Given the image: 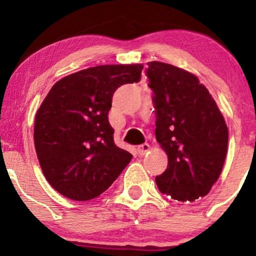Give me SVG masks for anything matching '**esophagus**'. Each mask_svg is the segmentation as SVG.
Instances as JSON below:
<instances>
[{"mask_svg": "<svg viewBox=\"0 0 256 256\" xmlns=\"http://www.w3.org/2000/svg\"><path fill=\"white\" fill-rule=\"evenodd\" d=\"M149 150H150V146H149L148 143H144V144L138 146V148H137L138 154H140V156H143V155H146V152H148Z\"/></svg>", "mask_w": 256, "mask_h": 256, "instance_id": "34e87169", "label": "esophagus"}]
</instances>
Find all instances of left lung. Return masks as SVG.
I'll return each mask as SVG.
<instances>
[{
  "instance_id": "8db88e82",
  "label": "left lung",
  "mask_w": 256,
  "mask_h": 256,
  "mask_svg": "<svg viewBox=\"0 0 256 256\" xmlns=\"http://www.w3.org/2000/svg\"><path fill=\"white\" fill-rule=\"evenodd\" d=\"M146 64L156 112L155 136L168 158L166 171L155 182L173 200L195 201L210 192L222 171L228 126L195 74L160 61Z\"/></svg>"
}]
</instances>
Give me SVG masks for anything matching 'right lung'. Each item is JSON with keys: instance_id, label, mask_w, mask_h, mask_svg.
<instances>
[{"instance_id": "1", "label": "right lung", "mask_w": 256, "mask_h": 256, "mask_svg": "<svg viewBox=\"0 0 256 256\" xmlns=\"http://www.w3.org/2000/svg\"><path fill=\"white\" fill-rule=\"evenodd\" d=\"M143 64H101L52 85L34 119V148L48 183L88 201L113 184L132 155L114 143L108 122L114 91L140 80Z\"/></svg>"}]
</instances>
